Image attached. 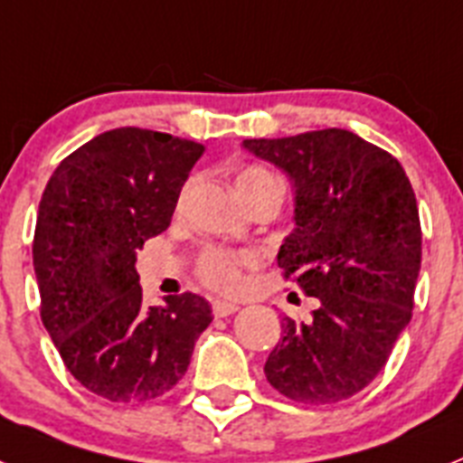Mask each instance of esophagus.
<instances>
[{
    "instance_id": "34e87169",
    "label": "esophagus",
    "mask_w": 463,
    "mask_h": 463,
    "mask_svg": "<svg viewBox=\"0 0 463 463\" xmlns=\"http://www.w3.org/2000/svg\"><path fill=\"white\" fill-rule=\"evenodd\" d=\"M212 313L216 317H228L232 316V313H238V306L231 304V301H213Z\"/></svg>"
}]
</instances>
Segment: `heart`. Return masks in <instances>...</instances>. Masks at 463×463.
<instances>
[{"label": "heart", "mask_w": 463, "mask_h": 463, "mask_svg": "<svg viewBox=\"0 0 463 463\" xmlns=\"http://www.w3.org/2000/svg\"><path fill=\"white\" fill-rule=\"evenodd\" d=\"M235 188L244 204L263 193H282V184L270 169L261 165L242 166L235 176ZM256 263L250 251H232L223 247H207L197 256L195 273L204 287L216 294H238L244 285V268Z\"/></svg>", "instance_id": "heart-1"}]
</instances>
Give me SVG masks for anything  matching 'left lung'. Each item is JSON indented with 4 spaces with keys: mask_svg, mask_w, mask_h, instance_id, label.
Wrapping results in <instances>:
<instances>
[{
    "mask_svg": "<svg viewBox=\"0 0 463 463\" xmlns=\"http://www.w3.org/2000/svg\"><path fill=\"white\" fill-rule=\"evenodd\" d=\"M297 185V231L278 266L306 297L308 322L282 320L268 383L294 402L332 405L370 386L411 317L421 223L405 169L345 129L247 138Z\"/></svg>",
    "mask_w": 463,
    "mask_h": 463,
    "instance_id": "left-lung-1",
    "label": "left lung"
}]
</instances>
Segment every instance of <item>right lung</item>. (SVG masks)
Listing matches in <instances>:
<instances>
[{"mask_svg":"<svg viewBox=\"0 0 463 463\" xmlns=\"http://www.w3.org/2000/svg\"><path fill=\"white\" fill-rule=\"evenodd\" d=\"M202 153L188 138L119 127L70 153L42 193L33 240L42 322L70 374L110 402L169 393L212 322L193 291L146 308L136 273V251L172 223Z\"/></svg>","mask_w":463,"mask_h":463,"instance_id":"right-lung-1","label":"right lung"}]
</instances>
